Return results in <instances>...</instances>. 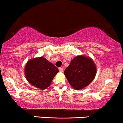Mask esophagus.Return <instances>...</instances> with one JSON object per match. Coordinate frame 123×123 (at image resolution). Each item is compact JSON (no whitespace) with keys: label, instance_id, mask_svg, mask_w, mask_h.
<instances>
[{"label":"esophagus","instance_id":"1","mask_svg":"<svg viewBox=\"0 0 123 123\" xmlns=\"http://www.w3.org/2000/svg\"><path fill=\"white\" fill-rule=\"evenodd\" d=\"M58 69H59V70H60V72H63V69L62 68H58Z\"/></svg>","mask_w":123,"mask_h":123}]
</instances>
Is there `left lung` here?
Segmentation results:
<instances>
[{
  "label": "left lung",
  "mask_w": 123,
  "mask_h": 123,
  "mask_svg": "<svg viewBox=\"0 0 123 123\" xmlns=\"http://www.w3.org/2000/svg\"><path fill=\"white\" fill-rule=\"evenodd\" d=\"M64 74L72 87L80 90L88 86L95 77L96 66L91 58L77 56L70 62Z\"/></svg>",
  "instance_id": "obj_1"
}]
</instances>
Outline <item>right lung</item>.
Masks as SVG:
<instances>
[{
	"label": "right lung",
	"instance_id": "obj_1",
	"mask_svg": "<svg viewBox=\"0 0 123 123\" xmlns=\"http://www.w3.org/2000/svg\"><path fill=\"white\" fill-rule=\"evenodd\" d=\"M58 71L54 65L42 57L29 60L25 68V77L28 82L42 90L50 85Z\"/></svg>",
	"mask_w": 123,
	"mask_h": 123
}]
</instances>
